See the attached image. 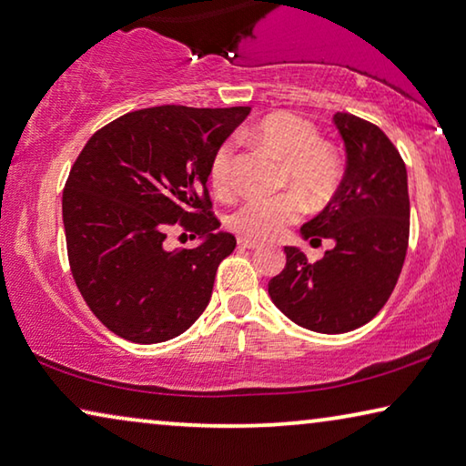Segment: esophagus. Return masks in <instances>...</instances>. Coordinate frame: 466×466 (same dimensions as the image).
I'll return each instance as SVG.
<instances>
[{
	"label": "esophagus",
	"mask_w": 466,
	"mask_h": 466,
	"mask_svg": "<svg viewBox=\"0 0 466 466\" xmlns=\"http://www.w3.org/2000/svg\"><path fill=\"white\" fill-rule=\"evenodd\" d=\"M238 245L242 248H259L261 242L259 240H251V238H238Z\"/></svg>",
	"instance_id": "obj_1"
}]
</instances>
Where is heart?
Listing matches in <instances>:
<instances>
[{"label":"heart","mask_w":466,"mask_h":466,"mask_svg":"<svg viewBox=\"0 0 466 466\" xmlns=\"http://www.w3.org/2000/svg\"><path fill=\"white\" fill-rule=\"evenodd\" d=\"M253 140L282 161L280 184L293 188L308 203H322L335 192L341 177V163L329 144L320 142L318 129L303 116L274 113L253 127ZM215 192L230 194L234 188V146L221 144L211 161ZM301 215V198L282 192L269 198H248L230 215V228L247 238H276Z\"/></svg>","instance_id":"heart-1"}]
</instances>
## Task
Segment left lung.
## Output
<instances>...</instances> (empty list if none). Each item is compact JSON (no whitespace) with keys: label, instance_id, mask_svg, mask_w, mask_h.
<instances>
[{"label":"left lung","instance_id":"obj_1","mask_svg":"<svg viewBox=\"0 0 466 466\" xmlns=\"http://www.w3.org/2000/svg\"><path fill=\"white\" fill-rule=\"evenodd\" d=\"M332 121L345 146V176L329 205L301 226V238H330L335 247L314 263L299 247H284L287 266L268 284L289 320L324 335L360 329L379 314L410 234L408 173L391 140L356 115L337 113Z\"/></svg>","mask_w":466,"mask_h":466}]
</instances>
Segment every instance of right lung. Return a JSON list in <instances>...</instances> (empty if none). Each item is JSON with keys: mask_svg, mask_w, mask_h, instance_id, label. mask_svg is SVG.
Masks as SVG:
<instances>
[{"mask_svg": "<svg viewBox=\"0 0 466 466\" xmlns=\"http://www.w3.org/2000/svg\"><path fill=\"white\" fill-rule=\"evenodd\" d=\"M248 106H155L89 137L62 194L68 263L96 318L134 343L182 335L209 305L236 238L219 230L207 192L213 155ZM173 227L198 248H164Z\"/></svg>", "mask_w": 466, "mask_h": 466, "instance_id": "right-lung-1", "label": "right lung"}]
</instances>
